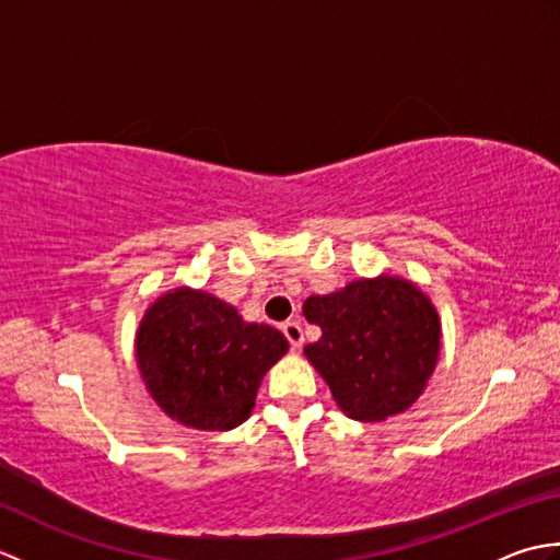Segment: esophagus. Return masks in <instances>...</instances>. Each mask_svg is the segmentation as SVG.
Segmentation results:
<instances>
[{
    "mask_svg": "<svg viewBox=\"0 0 560 560\" xmlns=\"http://www.w3.org/2000/svg\"><path fill=\"white\" fill-rule=\"evenodd\" d=\"M281 331L283 337L289 339V343L293 349H301L303 347V327L301 323H295V319H289V323L281 325Z\"/></svg>",
    "mask_w": 560,
    "mask_h": 560,
    "instance_id": "1",
    "label": "esophagus"
}]
</instances>
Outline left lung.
I'll use <instances>...</instances> for the list:
<instances>
[{"label":"left lung","mask_w":560,"mask_h":560,"mask_svg":"<svg viewBox=\"0 0 560 560\" xmlns=\"http://www.w3.org/2000/svg\"><path fill=\"white\" fill-rule=\"evenodd\" d=\"M303 315L323 329L305 355L349 419L383 421L419 399L440 351V319L421 289L397 277L361 279L311 295Z\"/></svg>","instance_id":"left-lung-1"}]
</instances>
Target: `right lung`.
I'll list each match as a JSON object with an SVG mask.
<instances>
[{
  "instance_id": "right-lung-1",
  "label": "right lung",
  "mask_w": 560,
  "mask_h": 560,
  "mask_svg": "<svg viewBox=\"0 0 560 560\" xmlns=\"http://www.w3.org/2000/svg\"><path fill=\"white\" fill-rule=\"evenodd\" d=\"M289 349L269 325L243 323L205 291L175 289L139 325L137 359L159 407L199 431H231L255 407L259 380Z\"/></svg>"
}]
</instances>
